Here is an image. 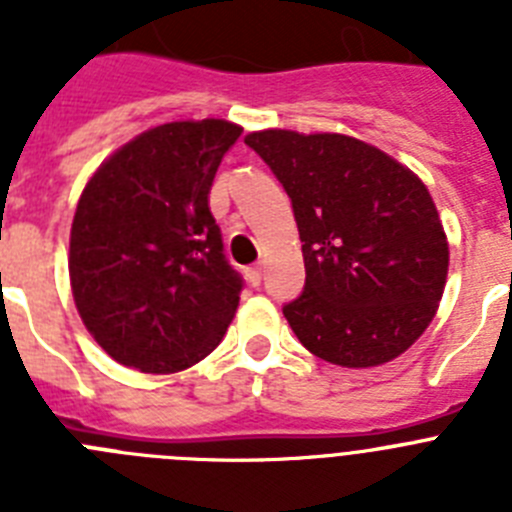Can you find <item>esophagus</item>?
Returning a JSON list of instances; mask_svg holds the SVG:
<instances>
[{
	"mask_svg": "<svg viewBox=\"0 0 512 512\" xmlns=\"http://www.w3.org/2000/svg\"><path fill=\"white\" fill-rule=\"evenodd\" d=\"M261 279H264V266H261V264L251 266V269H248V282H251L253 287H259Z\"/></svg>",
	"mask_w": 512,
	"mask_h": 512,
	"instance_id": "obj_1",
	"label": "esophagus"
}]
</instances>
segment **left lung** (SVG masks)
<instances>
[{
	"instance_id": "left-lung-1",
	"label": "left lung",
	"mask_w": 512,
	"mask_h": 512,
	"mask_svg": "<svg viewBox=\"0 0 512 512\" xmlns=\"http://www.w3.org/2000/svg\"><path fill=\"white\" fill-rule=\"evenodd\" d=\"M292 200L305 289L282 307L310 354L364 369L397 359L431 325L449 243L418 176L364 140L248 133Z\"/></svg>"
}]
</instances>
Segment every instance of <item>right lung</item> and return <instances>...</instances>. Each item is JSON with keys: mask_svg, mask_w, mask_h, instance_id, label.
I'll return each mask as SVG.
<instances>
[{"mask_svg": "<svg viewBox=\"0 0 512 512\" xmlns=\"http://www.w3.org/2000/svg\"><path fill=\"white\" fill-rule=\"evenodd\" d=\"M241 133L228 120L166 122L112 153L81 192L71 292L120 364L182 372L223 341L243 277L225 259L207 194Z\"/></svg>", "mask_w": 512, "mask_h": 512, "instance_id": "right-lung-1", "label": "right lung"}]
</instances>
